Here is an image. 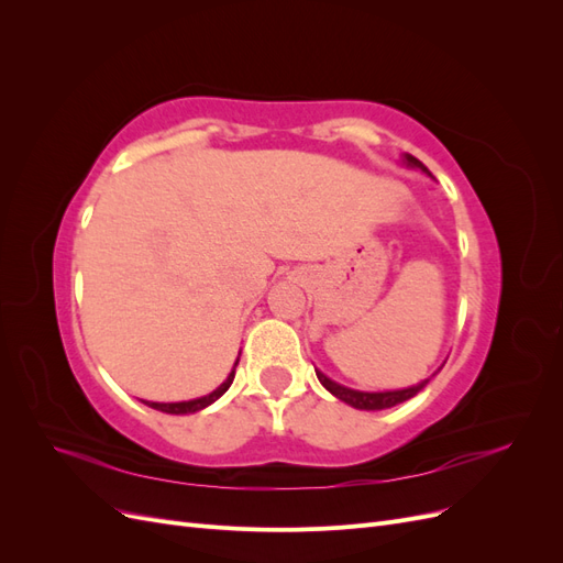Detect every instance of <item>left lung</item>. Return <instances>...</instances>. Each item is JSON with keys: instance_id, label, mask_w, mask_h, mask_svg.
I'll use <instances>...</instances> for the list:
<instances>
[{"instance_id": "8db88e82", "label": "left lung", "mask_w": 563, "mask_h": 563, "mask_svg": "<svg viewBox=\"0 0 563 563\" xmlns=\"http://www.w3.org/2000/svg\"><path fill=\"white\" fill-rule=\"evenodd\" d=\"M406 164L408 166H416V168H422L424 174H430L428 168L422 166V162H418L413 155H406ZM317 378H319V383L327 387L333 397H338L340 401H345V404H350V406H354V408H362V411H383V408H391V406H397V404H401V401H406V399H411V397H416L418 391L428 385V380L424 383H420V385H413V387H406V389H395V391H356V389H350V387H343V385H338V383H333L331 378H327L323 376L321 371H317Z\"/></svg>"}]
</instances>
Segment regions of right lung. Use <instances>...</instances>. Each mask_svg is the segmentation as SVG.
<instances>
[{"mask_svg":"<svg viewBox=\"0 0 563 563\" xmlns=\"http://www.w3.org/2000/svg\"><path fill=\"white\" fill-rule=\"evenodd\" d=\"M236 364H240V360L234 362V368H236ZM234 368H232V373L228 376V380H225L223 385H220L218 389H213L211 395H207V397H199V399H192V401H178V404H157V401H143V404H147L150 408H157V411H162V413H174V416L201 411V408H207V406L213 404L218 397L225 395L228 387H230L232 380H234Z\"/></svg>","mask_w":563,"mask_h":563,"instance_id":"add662e5","label":"right lung"}]
</instances>
